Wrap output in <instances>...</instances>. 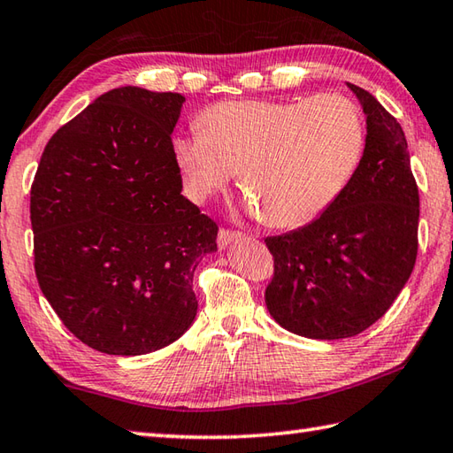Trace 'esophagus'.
<instances>
[{
	"mask_svg": "<svg viewBox=\"0 0 453 453\" xmlns=\"http://www.w3.org/2000/svg\"><path fill=\"white\" fill-rule=\"evenodd\" d=\"M239 239H243V234L229 232V229H219V234H218V247H219V250H226V247H227L229 243L239 242Z\"/></svg>",
	"mask_w": 453,
	"mask_h": 453,
	"instance_id": "obj_1",
	"label": "esophagus"
}]
</instances>
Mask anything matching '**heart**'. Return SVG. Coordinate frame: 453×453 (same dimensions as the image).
I'll use <instances>...</instances> for the list:
<instances>
[{"mask_svg":"<svg viewBox=\"0 0 453 453\" xmlns=\"http://www.w3.org/2000/svg\"><path fill=\"white\" fill-rule=\"evenodd\" d=\"M198 126L173 141L188 198L203 202L239 171L245 211L277 229L304 227L330 210L365 150L363 115L338 94L221 102Z\"/></svg>","mask_w":453,"mask_h":453,"instance_id":"heart-1","label":"heart"}]
</instances>
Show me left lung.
Wrapping results in <instances>:
<instances>
[{"label": "left lung", "mask_w": 453, "mask_h": 453, "mask_svg": "<svg viewBox=\"0 0 453 453\" xmlns=\"http://www.w3.org/2000/svg\"><path fill=\"white\" fill-rule=\"evenodd\" d=\"M348 88L367 123L356 176L312 224L265 239L274 257L269 314L310 340H343L373 326L401 295L418 251L420 202L404 131L375 96Z\"/></svg>", "instance_id": "1"}]
</instances>
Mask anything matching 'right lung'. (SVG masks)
<instances>
[{"label": "right lung", "instance_id": "1", "mask_svg": "<svg viewBox=\"0 0 453 453\" xmlns=\"http://www.w3.org/2000/svg\"><path fill=\"white\" fill-rule=\"evenodd\" d=\"M186 97L123 86L44 147L31 186L35 273L80 342L143 356L198 312L192 277L218 226L184 198L173 141Z\"/></svg>", "mask_w": 453, "mask_h": 453}]
</instances>
